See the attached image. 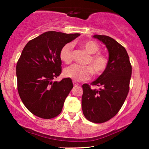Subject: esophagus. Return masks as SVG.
Wrapping results in <instances>:
<instances>
[{
	"mask_svg": "<svg viewBox=\"0 0 149 149\" xmlns=\"http://www.w3.org/2000/svg\"><path fill=\"white\" fill-rule=\"evenodd\" d=\"M72 83H73V85H74V87L78 86V85H79V83H77V82H76V81H72Z\"/></svg>",
	"mask_w": 149,
	"mask_h": 149,
	"instance_id": "esophagus-1",
	"label": "esophagus"
}]
</instances>
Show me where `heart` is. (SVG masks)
Returning a JSON list of instances; mask_svg holds the SVG:
<instances>
[{
  "label": "heart",
  "instance_id": "obj_1",
  "mask_svg": "<svg viewBox=\"0 0 149 149\" xmlns=\"http://www.w3.org/2000/svg\"><path fill=\"white\" fill-rule=\"evenodd\" d=\"M81 46L90 54L86 64L88 65L72 64L65 68L64 76L76 81L87 80L93 72L95 74L100 75L106 70L108 66V60L100 54V47L93 40H85L81 43ZM60 60L66 64H70L72 60V45L70 43L64 45L60 52Z\"/></svg>",
  "mask_w": 149,
  "mask_h": 149
}]
</instances>
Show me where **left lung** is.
Masks as SVG:
<instances>
[{
  "label": "left lung",
  "instance_id": "8db88e82",
  "mask_svg": "<svg viewBox=\"0 0 149 149\" xmlns=\"http://www.w3.org/2000/svg\"><path fill=\"white\" fill-rule=\"evenodd\" d=\"M93 37L107 47L109 61L106 70L91 83L100 87L98 89L83 85L81 107L87 120L102 123L117 115L123 106L129 92L132 66L127 51L115 39L99 34Z\"/></svg>",
  "mask_w": 149,
  "mask_h": 149
}]
</instances>
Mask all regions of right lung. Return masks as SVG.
Listing matches in <instances>:
<instances>
[{
	"mask_svg": "<svg viewBox=\"0 0 149 149\" xmlns=\"http://www.w3.org/2000/svg\"><path fill=\"white\" fill-rule=\"evenodd\" d=\"M79 36L49 31L24 47L16 66L17 90L22 102L33 115L52 119L62 112L73 84L70 78L53 80L62 72L61 49Z\"/></svg>",
	"mask_w": 149,
	"mask_h": 149,
	"instance_id": "right-lung-1",
	"label": "right lung"
}]
</instances>
